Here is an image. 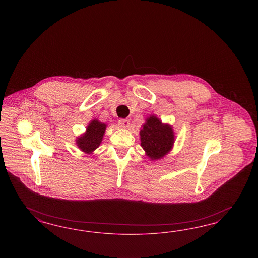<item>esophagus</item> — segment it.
<instances>
[{"instance_id":"esophagus-1","label":"esophagus","mask_w":258,"mask_h":258,"mask_svg":"<svg viewBox=\"0 0 258 258\" xmlns=\"http://www.w3.org/2000/svg\"><path fill=\"white\" fill-rule=\"evenodd\" d=\"M118 124H119L120 126H122V127H128L130 120H127V119H120L118 121Z\"/></svg>"}]
</instances>
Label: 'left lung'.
<instances>
[{
    "label": "left lung",
    "mask_w": 258,
    "mask_h": 258,
    "mask_svg": "<svg viewBox=\"0 0 258 258\" xmlns=\"http://www.w3.org/2000/svg\"><path fill=\"white\" fill-rule=\"evenodd\" d=\"M141 146L152 160L163 158L172 149L174 133L170 125H164L155 117L148 118L140 131Z\"/></svg>",
    "instance_id": "1"
}]
</instances>
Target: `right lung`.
<instances>
[{
	"label": "right lung",
	"instance_id": "1",
	"mask_svg": "<svg viewBox=\"0 0 258 258\" xmlns=\"http://www.w3.org/2000/svg\"><path fill=\"white\" fill-rule=\"evenodd\" d=\"M107 125L94 120L87 127L86 133L78 138L77 144L78 148L86 153H92L94 149L100 146L103 135Z\"/></svg>",
	"mask_w": 258,
	"mask_h": 258
}]
</instances>
